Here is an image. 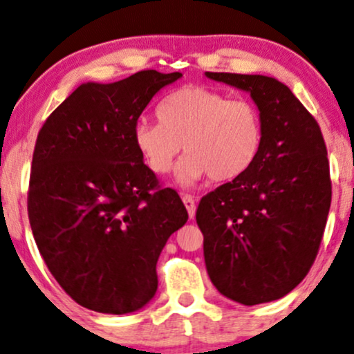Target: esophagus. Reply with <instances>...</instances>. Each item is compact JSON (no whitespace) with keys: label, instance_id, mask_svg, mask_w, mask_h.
Segmentation results:
<instances>
[{"label":"esophagus","instance_id":"esophagus-1","mask_svg":"<svg viewBox=\"0 0 354 354\" xmlns=\"http://www.w3.org/2000/svg\"><path fill=\"white\" fill-rule=\"evenodd\" d=\"M183 203H185V205H186V210H187V214H189V218L194 217L196 203H194V199H192V196H187V194L183 196Z\"/></svg>","mask_w":354,"mask_h":354}]
</instances>
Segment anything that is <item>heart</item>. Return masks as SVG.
Segmentation results:
<instances>
[{"label":"heart","instance_id":"obj_1","mask_svg":"<svg viewBox=\"0 0 354 354\" xmlns=\"http://www.w3.org/2000/svg\"><path fill=\"white\" fill-rule=\"evenodd\" d=\"M156 118L158 124H136L133 144L155 174L171 171L185 150L176 178L186 187L207 176L216 183L239 180L254 167L265 144L258 107L207 86L173 91L156 106Z\"/></svg>","mask_w":354,"mask_h":354}]
</instances>
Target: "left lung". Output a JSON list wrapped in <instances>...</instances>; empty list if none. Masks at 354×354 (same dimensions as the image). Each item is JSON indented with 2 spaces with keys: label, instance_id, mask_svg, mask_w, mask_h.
Listing matches in <instances>:
<instances>
[{
  "label": "left lung",
  "instance_id": "8db88e82",
  "mask_svg": "<svg viewBox=\"0 0 354 354\" xmlns=\"http://www.w3.org/2000/svg\"><path fill=\"white\" fill-rule=\"evenodd\" d=\"M204 75L248 93L265 124L254 167L201 199L196 222L204 235L207 274L230 301H276L306 277L324 235L332 203L324 137L302 102L276 78Z\"/></svg>",
  "mask_w": 354,
  "mask_h": 354
}]
</instances>
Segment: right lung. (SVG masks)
<instances>
[{"instance_id": "right-lung-1", "label": "right lung", "mask_w": 354, "mask_h": 354, "mask_svg": "<svg viewBox=\"0 0 354 354\" xmlns=\"http://www.w3.org/2000/svg\"><path fill=\"white\" fill-rule=\"evenodd\" d=\"M183 77L144 70L80 84L40 129L29 222L57 283L80 306L122 315L153 299L156 261L187 221L176 191L156 187L133 127L156 93Z\"/></svg>"}]
</instances>
